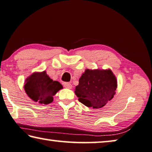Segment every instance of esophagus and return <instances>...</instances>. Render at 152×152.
<instances>
[{
  "label": "esophagus",
  "mask_w": 152,
  "mask_h": 152,
  "mask_svg": "<svg viewBox=\"0 0 152 152\" xmlns=\"http://www.w3.org/2000/svg\"><path fill=\"white\" fill-rule=\"evenodd\" d=\"M64 87L66 88H72V85L70 83H64Z\"/></svg>",
  "instance_id": "esophagus-1"
}]
</instances>
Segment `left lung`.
<instances>
[{
  "label": "left lung",
  "instance_id": "1",
  "mask_svg": "<svg viewBox=\"0 0 152 152\" xmlns=\"http://www.w3.org/2000/svg\"><path fill=\"white\" fill-rule=\"evenodd\" d=\"M116 88V78L111 69H86L79 79L75 93L83 104L97 109L114 97Z\"/></svg>",
  "mask_w": 152,
  "mask_h": 152
}]
</instances>
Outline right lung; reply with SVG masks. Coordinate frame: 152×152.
Masks as SVG:
<instances>
[{
  "label": "right lung",
  "instance_id": "right-lung-1",
  "mask_svg": "<svg viewBox=\"0 0 152 152\" xmlns=\"http://www.w3.org/2000/svg\"><path fill=\"white\" fill-rule=\"evenodd\" d=\"M63 86L58 81H53L47 72H34L26 78L24 89L34 102L40 104H49L53 101V96Z\"/></svg>",
  "mask_w": 152,
  "mask_h": 152
}]
</instances>
